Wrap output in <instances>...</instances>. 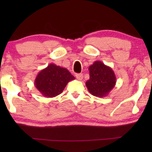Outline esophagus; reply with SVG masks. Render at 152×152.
<instances>
[{
    "label": "esophagus",
    "mask_w": 152,
    "mask_h": 152,
    "mask_svg": "<svg viewBox=\"0 0 152 152\" xmlns=\"http://www.w3.org/2000/svg\"><path fill=\"white\" fill-rule=\"evenodd\" d=\"M75 76H76V78L78 80H82L83 79V75L82 74H77Z\"/></svg>",
    "instance_id": "obj_1"
}]
</instances>
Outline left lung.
I'll return each instance as SVG.
<instances>
[{
    "label": "left lung",
    "instance_id": "1",
    "mask_svg": "<svg viewBox=\"0 0 152 152\" xmlns=\"http://www.w3.org/2000/svg\"><path fill=\"white\" fill-rule=\"evenodd\" d=\"M90 79L86 86L94 96H107L115 86L116 77L113 69L100 61H95L88 68Z\"/></svg>",
    "mask_w": 152,
    "mask_h": 152
}]
</instances>
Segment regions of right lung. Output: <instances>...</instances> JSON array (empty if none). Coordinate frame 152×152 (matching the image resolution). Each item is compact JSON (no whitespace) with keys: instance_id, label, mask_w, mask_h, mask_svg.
<instances>
[{"instance_id":"obj_1","label":"right lung","mask_w":152,"mask_h":152,"mask_svg":"<svg viewBox=\"0 0 152 152\" xmlns=\"http://www.w3.org/2000/svg\"><path fill=\"white\" fill-rule=\"evenodd\" d=\"M75 79L66 68L50 64L39 72L34 86L44 97H54L61 94L68 83Z\"/></svg>"}]
</instances>
